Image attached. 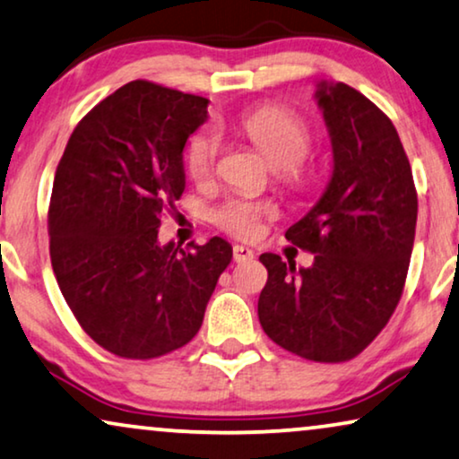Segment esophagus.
<instances>
[{
    "mask_svg": "<svg viewBox=\"0 0 459 459\" xmlns=\"http://www.w3.org/2000/svg\"><path fill=\"white\" fill-rule=\"evenodd\" d=\"M255 259V253L250 250L248 247H242V244H236L234 247V261L236 263H247V261H253Z\"/></svg>",
    "mask_w": 459,
    "mask_h": 459,
    "instance_id": "34e87169",
    "label": "esophagus"
}]
</instances>
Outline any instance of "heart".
<instances>
[{
    "label": "heart",
    "instance_id": "1",
    "mask_svg": "<svg viewBox=\"0 0 459 459\" xmlns=\"http://www.w3.org/2000/svg\"><path fill=\"white\" fill-rule=\"evenodd\" d=\"M244 134L259 148L273 169H281L286 181L299 184L303 179L299 162L311 150V131L303 118L281 108H261L242 118ZM219 156L217 129L206 127L192 137L186 152L187 171L194 179H206L215 169ZM278 206L269 200L228 198L212 212L219 228L238 238L259 236L263 219L273 217Z\"/></svg>",
    "mask_w": 459,
    "mask_h": 459
}]
</instances>
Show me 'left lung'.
I'll return each instance as SVG.
<instances>
[{"label":"left lung","mask_w":459,"mask_h":459,"mask_svg":"<svg viewBox=\"0 0 459 459\" xmlns=\"http://www.w3.org/2000/svg\"><path fill=\"white\" fill-rule=\"evenodd\" d=\"M316 102L332 143V175L286 238L316 255L294 267L261 255L259 322L281 349L311 361L359 355L403 292L418 219L411 167L397 129L353 87L319 81Z\"/></svg>","instance_id":"8db88e82"}]
</instances>
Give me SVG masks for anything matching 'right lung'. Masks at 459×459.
Masks as SVG:
<instances>
[{
	"instance_id": "add662e5",
	"label": "right lung",
	"mask_w": 459,
	"mask_h": 459,
	"mask_svg": "<svg viewBox=\"0 0 459 459\" xmlns=\"http://www.w3.org/2000/svg\"><path fill=\"white\" fill-rule=\"evenodd\" d=\"M209 100L131 81L74 127L56 169L49 256L60 292L110 353L152 359L196 336L231 244H160V215L186 190L184 148Z\"/></svg>"
}]
</instances>
